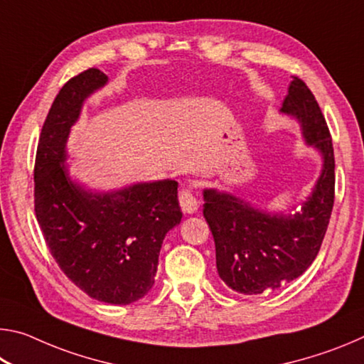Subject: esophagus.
Returning <instances> with one entry per match:
<instances>
[{"label":"esophagus","instance_id":"34e87169","mask_svg":"<svg viewBox=\"0 0 364 364\" xmlns=\"http://www.w3.org/2000/svg\"><path fill=\"white\" fill-rule=\"evenodd\" d=\"M180 205H181L184 213H194L197 210V207H199V202H197L194 194L191 193L189 189H181Z\"/></svg>","mask_w":364,"mask_h":364}]
</instances>
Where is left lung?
<instances>
[{
  "label": "left lung",
  "instance_id": "8db88e82",
  "mask_svg": "<svg viewBox=\"0 0 364 364\" xmlns=\"http://www.w3.org/2000/svg\"><path fill=\"white\" fill-rule=\"evenodd\" d=\"M289 85L281 114L299 122L306 146L321 154L323 168L311 194L294 213H274L225 191L204 189V217L213 234L217 269L228 287L244 295L276 291L315 260L334 205V147L310 88Z\"/></svg>",
  "mask_w": 364,
  "mask_h": 364
}]
</instances>
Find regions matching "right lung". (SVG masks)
I'll use <instances>...</instances> for the list:
<instances>
[{"instance_id": "obj_1", "label": "right lung", "mask_w": 364, "mask_h": 364, "mask_svg": "<svg viewBox=\"0 0 364 364\" xmlns=\"http://www.w3.org/2000/svg\"><path fill=\"white\" fill-rule=\"evenodd\" d=\"M106 83V73L88 69L54 100L36 149L35 213L49 252L73 284L91 299L128 305L151 291L165 234L183 213L175 180L97 193L70 178V128L85 101Z\"/></svg>"}]
</instances>
